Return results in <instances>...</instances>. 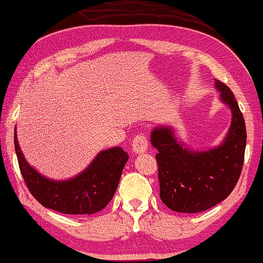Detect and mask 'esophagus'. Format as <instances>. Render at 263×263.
Returning <instances> with one entry per match:
<instances>
[{
	"instance_id": "obj_1",
	"label": "esophagus",
	"mask_w": 263,
	"mask_h": 263,
	"mask_svg": "<svg viewBox=\"0 0 263 263\" xmlns=\"http://www.w3.org/2000/svg\"><path fill=\"white\" fill-rule=\"evenodd\" d=\"M133 152L137 154H143L145 153L146 149H148V139L144 134H138L135 135L134 140H133L132 144Z\"/></svg>"
}]
</instances>
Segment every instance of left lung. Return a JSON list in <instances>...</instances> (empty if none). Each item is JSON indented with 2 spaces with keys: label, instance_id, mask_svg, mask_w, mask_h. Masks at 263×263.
<instances>
[{
  "label": "left lung",
  "instance_id": "obj_1",
  "mask_svg": "<svg viewBox=\"0 0 263 263\" xmlns=\"http://www.w3.org/2000/svg\"><path fill=\"white\" fill-rule=\"evenodd\" d=\"M219 99L231 110V125L221 144L193 151L180 142L173 126L159 125L151 133L158 151L160 199L172 211L198 213L227 198L238 182L243 165L246 124L231 89L214 81Z\"/></svg>",
  "mask_w": 263,
  "mask_h": 263
}]
</instances>
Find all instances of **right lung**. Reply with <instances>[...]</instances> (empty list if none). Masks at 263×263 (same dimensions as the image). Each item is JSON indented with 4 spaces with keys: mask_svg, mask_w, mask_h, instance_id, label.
Here are the masks:
<instances>
[{
    "mask_svg": "<svg viewBox=\"0 0 263 263\" xmlns=\"http://www.w3.org/2000/svg\"><path fill=\"white\" fill-rule=\"evenodd\" d=\"M15 151L20 171L33 197L45 208L64 214H92L114 197L129 155L120 146L99 152L78 176L65 180L45 177L25 159L15 129Z\"/></svg>",
    "mask_w": 263,
    "mask_h": 263,
    "instance_id": "add662e5",
    "label": "right lung"
}]
</instances>
